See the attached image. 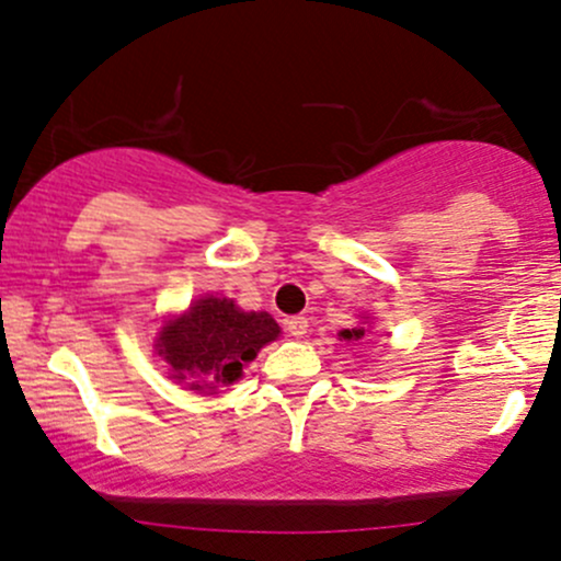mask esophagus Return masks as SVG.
<instances>
[{"mask_svg":"<svg viewBox=\"0 0 561 561\" xmlns=\"http://www.w3.org/2000/svg\"><path fill=\"white\" fill-rule=\"evenodd\" d=\"M287 324V332L293 334V337H302V334L308 332V319L306 317H293L285 321Z\"/></svg>","mask_w":561,"mask_h":561,"instance_id":"esophagus-1","label":"esophagus"}]
</instances>
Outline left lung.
Instances as JSON below:
<instances>
[{
	"label": "left lung",
	"mask_w": 561,
	"mask_h": 561,
	"mask_svg": "<svg viewBox=\"0 0 561 561\" xmlns=\"http://www.w3.org/2000/svg\"><path fill=\"white\" fill-rule=\"evenodd\" d=\"M343 340H362L364 337V327H356V330H343L340 332Z\"/></svg>",
	"instance_id": "8db88e82"
}]
</instances>
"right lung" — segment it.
<instances>
[{"instance_id":"add662e5","label":"right lung","mask_w":561,"mask_h":561,"mask_svg":"<svg viewBox=\"0 0 561 561\" xmlns=\"http://www.w3.org/2000/svg\"><path fill=\"white\" fill-rule=\"evenodd\" d=\"M276 334L279 324L266 311L244 313L234 300L210 295L163 327L158 356L171 366L173 379L186 382L190 390H214L240 379L242 366Z\"/></svg>"}]
</instances>
